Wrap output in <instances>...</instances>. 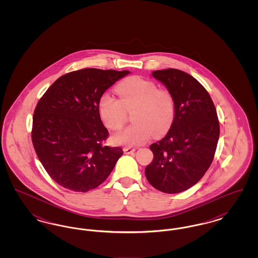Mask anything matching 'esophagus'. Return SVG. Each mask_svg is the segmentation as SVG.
<instances>
[{"label": "esophagus", "instance_id": "1", "mask_svg": "<svg viewBox=\"0 0 258 258\" xmlns=\"http://www.w3.org/2000/svg\"><path fill=\"white\" fill-rule=\"evenodd\" d=\"M135 151V148L132 147H125L123 148V152H124V154H127V155H130V154H133L134 152Z\"/></svg>", "mask_w": 258, "mask_h": 258}]
</instances>
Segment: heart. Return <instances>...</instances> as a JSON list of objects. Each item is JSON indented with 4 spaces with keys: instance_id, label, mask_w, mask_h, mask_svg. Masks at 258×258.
<instances>
[{
    "instance_id": "b5f03b06",
    "label": "heart",
    "mask_w": 258,
    "mask_h": 258,
    "mask_svg": "<svg viewBox=\"0 0 258 258\" xmlns=\"http://www.w3.org/2000/svg\"><path fill=\"white\" fill-rule=\"evenodd\" d=\"M119 99L103 94L98 109L103 123L111 131H118L126 119V112L135 110V123L112 137L115 144L137 146L148 141L153 134L159 137L170 127L175 116V99L170 91L158 89L147 79L134 76L124 79L116 88Z\"/></svg>"
}]
</instances>
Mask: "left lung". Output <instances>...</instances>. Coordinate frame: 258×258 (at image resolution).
Masks as SVG:
<instances>
[{"label": "left lung", "mask_w": 258, "mask_h": 258, "mask_svg": "<svg viewBox=\"0 0 258 258\" xmlns=\"http://www.w3.org/2000/svg\"><path fill=\"white\" fill-rule=\"evenodd\" d=\"M175 99V116L165 137L150 146L154 160L145 175L155 188L178 194L197 184L214 160L220 123L207 90L195 77L176 69L155 71Z\"/></svg>", "instance_id": "obj_1"}]
</instances>
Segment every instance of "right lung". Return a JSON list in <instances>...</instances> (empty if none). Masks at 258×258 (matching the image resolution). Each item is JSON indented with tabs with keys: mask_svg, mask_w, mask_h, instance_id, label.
<instances>
[{
	"mask_svg": "<svg viewBox=\"0 0 258 258\" xmlns=\"http://www.w3.org/2000/svg\"><path fill=\"white\" fill-rule=\"evenodd\" d=\"M128 71L83 69L59 77L37 102L32 141L44 169L64 188L86 192L103 183L123 149L108 147L98 99Z\"/></svg>",
	"mask_w": 258,
	"mask_h": 258,
	"instance_id": "add662e5",
	"label": "right lung"
}]
</instances>
